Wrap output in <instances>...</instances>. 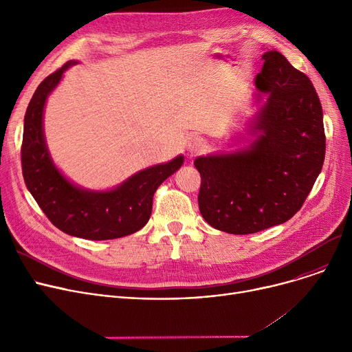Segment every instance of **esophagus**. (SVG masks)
<instances>
[{
	"label": "esophagus",
	"instance_id": "34e87169",
	"mask_svg": "<svg viewBox=\"0 0 352 352\" xmlns=\"http://www.w3.org/2000/svg\"><path fill=\"white\" fill-rule=\"evenodd\" d=\"M207 146H208V145H207V141H206L204 138H201V137H194V138H191L190 142H188V150H190L192 154H198V153L206 151Z\"/></svg>",
	"mask_w": 352,
	"mask_h": 352
}]
</instances>
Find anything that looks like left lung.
I'll use <instances>...</instances> for the list:
<instances>
[{
    "label": "left lung",
    "mask_w": 352,
    "mask_h": 352,
    "mask_svg": "<svg viewBox=\"0 0 352 352\" xmlns=\"http://www.w3.org/2000/svg\"><path fill=\"white\" fill-rule=\"evenodd\" d=\"M256 88L268 98L248 150L199 157L198 207L215 230L254 234L284 224L312 190L325 158L322 107L311 80L278 51L263 55Z\"/></svg>",
    "instance_id": "left-lung-1"
}]
</instances>
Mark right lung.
<instances>
[{
	"label": "right lung",
	"mask_w": 352,
	"mask_h": 352,
	"mask_svg": "<svg viewBox=\"0 0 352 352\" xmlns=\"http://www.w3.org/2000/svg\"><path fill=\"white\" fill-rule=\"evenodd\" d=\"M74 64L76 61H68L50 74L28 104L21 144L25 186L47 218L63 232L92 241L125 236L148 223L157 188L179 168L184 158L179 155L146 168L113 191L91 192L74 187L54 166L43 135L45 100Z\"/></svg>",
	"instance_id": "1"
}]
</instances>
